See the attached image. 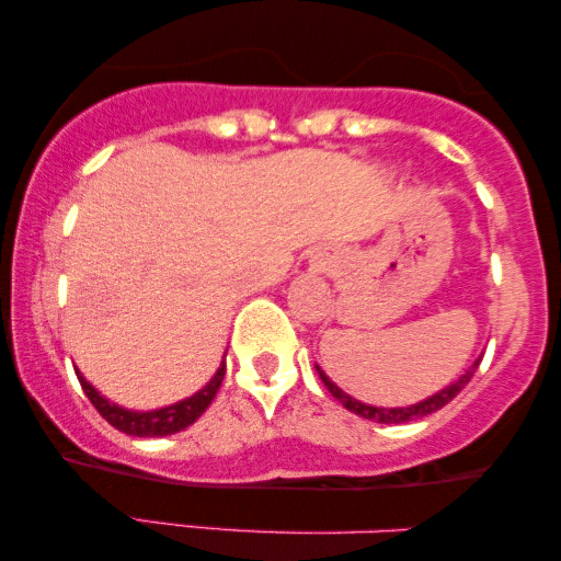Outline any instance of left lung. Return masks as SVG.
<instances>
[{
  "label": "left lung",
  "mask_w": 561,
  "mask_h": 561,
  "mask_svg": "<svg viewBox=\"0 0 561 561\" xmlns=\"http://www.w3.org/2000/svg\"><path fill=\"white\" fill-rule=\"evenodd\" d=\"M480 362H482V358H478V362H472V366H469V369L465 371V375H461L459 379H454V382L446 385V388H443V390L433 392V396H430V398H424V401H420V403H411V405H396V409H388V405H371V403L356 401V398L347 396L345 390H340L337 385H334L332 379L327 377L324 371H321V366H317V371H319L321 382L327 385V390H330L332 396L337 398V401L343 403L347 411H353V414L364 416V420L379 422V424H403V422L422 420V416H427V414H435L437 409H443V405L454 401V398L459 396V392L467 388V382H469V379H472L474 371H478Z\"/></svg>",
  "instance_id": "1"
}]
</instances>
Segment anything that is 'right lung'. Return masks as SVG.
<instances>
[{"mask_svg": "<svg viewBox=\"0 0 561 561\" xmlns=\"http://www.w3.org/2000/svg\"><path fill=\"white\" fill-rule=\"evenodd\" d=\"M227 356V353H224ZM227 375V362H221V366L216 369V375L210 377L208 385H203L195 396L184 398V401H176L171 405H163V409H152V411H131L124 409V405L113 403L111 398L102 396L100 390L89 382L87 377L76 369V377H79L83 392L92 401V405L102 414V420H107L115 430L121 433L134 435V437H163V435H173L182 433V430L190 427L192 422L214 403L218 388H221V379Z\"/></svg>", "mask_w": 561, "mask_h": 561, "instance_id": "1", "label": "right lung"}]
</instances>
